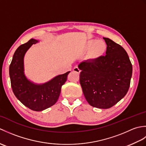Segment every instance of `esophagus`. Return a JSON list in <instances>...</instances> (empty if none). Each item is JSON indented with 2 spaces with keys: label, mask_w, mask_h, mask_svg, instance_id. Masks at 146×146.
Listing matches in <instances>:
<instances>
[{
  "label": "esophagus",
  "mask_w": 146,
  "mask_h": 146,
  "mask_svg": "<svg viewBox=\"0 0 146 146\" xmlns=\"http://www.w3.org/2000/svg\"><path fill=\"white\" fill-rule=\"evenodd\" d=\"M73 71H75V72L77 73L78 74H80V73L81 72V70H80L78 67H76V68H75L73 69Z\"/></svg>",
  "instance_id": "1"
}]
</instances>
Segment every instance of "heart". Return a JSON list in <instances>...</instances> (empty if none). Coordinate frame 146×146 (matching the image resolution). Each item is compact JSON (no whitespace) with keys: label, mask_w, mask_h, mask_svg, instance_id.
<instances>
[{"label":"heart","mask_w":146,"mask_h":146,"mask_svg":"<svg viewBox=\"0 0 146 146\" xmlns=\"http://www.w3.org/2000/svg\"><path fill=\"white\" fill-rule=\"evenodd\" d=\"M86 51H90V55L92 59H97L102 56L107 51V45L104 41L102 40L90 39L86 41L85 44Z\"/></svg>","instance_id":"obj_1"}]
</instances>
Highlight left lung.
I'll return each instance as SVG.
<instances>
[{"instance_id": "left-lung-1", "label": "left lung", "mask_w": 146, "mask_h": 146, "mask_svg": "<svg viewBox=\"0 0 146 146\" xmlns=\"http://www.w3.org/2000/svg\"><path fill=\"white\" fill-rule=\"evenodd\" d=\"M106 55L78 64L80 83L91 106L107 109L115 105L127 93L132 74L129 56L120 45L104 38Z\"/></svg>"}]
</instances>
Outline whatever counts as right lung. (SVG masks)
<instances>
[{
	"label": "right lung",
	"mask_w": 146,
	"mask_h": 146,
	"mask_svg": "<svg viewBox=\"0 0 146 146\" xmlns=\"http://www.w3.org/2000/svg\"><path fill=\"white\" fill-rule=\"evenodd\" d=\"M39 42L31 39L21 45L15 51L9 66V76L12 91L22 104L34 111H42L56 104L61 88L70 71L54 77L49 81L38 84L27 78L24 74V58L27 51L33 44Z\"/></svg>",
	"instance_id": "1"
}]
</instances>
